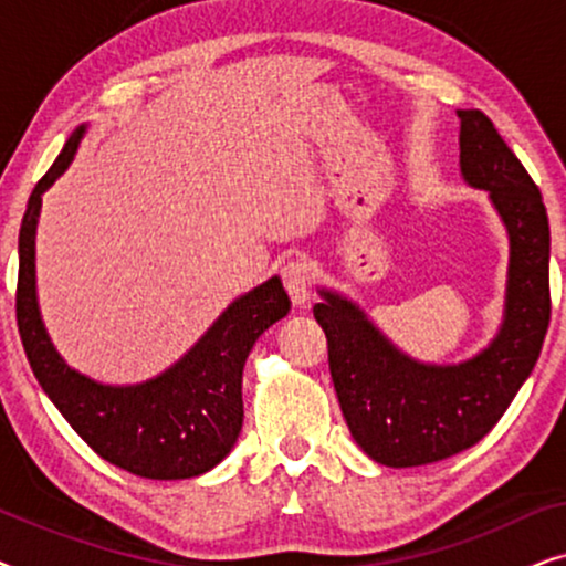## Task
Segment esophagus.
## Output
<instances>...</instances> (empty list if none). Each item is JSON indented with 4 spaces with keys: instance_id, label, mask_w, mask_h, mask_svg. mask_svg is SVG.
Returning a JSON list of instances; mask_svg holds the SVG:
<instances>
[{
    "instance_id": "obj_1",
    "label": "esophagus",
    "mask_w": 566,
    "mask_h": 566,
    "mask_svg": "<svg viewBox=\"0 0 566 566\" xmlns=\"http://www.w3.org/2000/svg\"><path fill=\"white\" fill-rule=\"evenodd\" d=\"M283 285L289 291L293 306H306L308 296H312V281H308V268L301 260H291L289 265L281 270Z\"/></svg>"
}]
</instances>
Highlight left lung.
<instances>
[{
    "instance_id": "8db88e82",
    "label": "left lung",
    "mask_w": 566,
    "mask_h": 566,
    "mask_svg": "<svg viewBox=\"0 0 566 566\" xmlns=\"http://www.w3.org/2000/svg\"><path fill=\"white\" fill-rule=\"evenodd\" d=\"M455 115L463 182L486 190L510 242L497 335L471 358L438 366L401 353L339 291L319 289L322 304L314 306L350 436L370 459L391 469L424 467L479 443L531 376L552 314V239L536 182L482 111Z\"/></svg>"
}]
</instances>
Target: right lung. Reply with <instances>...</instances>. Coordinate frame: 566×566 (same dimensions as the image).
Returning a JSON list of instances; mask_svg holds the SVG:
<instances>
[{"label": "right lung", "instance_id": "right-lung-1", "mask_svg": "<svg viewBox=\"0 0 566 566\" xmlns=\"http://www.w3.org/2000/svg\"><path fill=\"white\" fill-rule=\"evenodd\" d=\"M84 130L64 149L28 200L20 227L18 327L30 368L92 451L144 479H190L227 459L244 420L242 370L265 329L291 312L281 277L231 301L175 366L142 384L113 386L80 374L61 358L45 329L35 289V231L43 192L66 172Z\"/></svg>", "mask_w": 566, "mask_h": 566}]
</instances>
